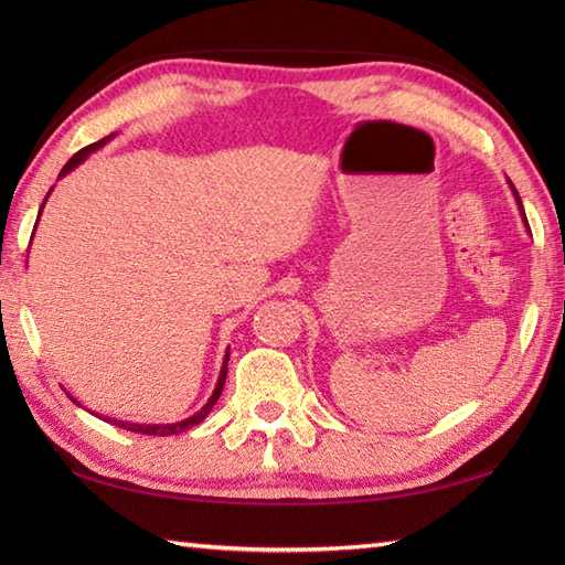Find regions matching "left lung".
<instances>
[{"label": "left lung", "mask_w": 565, "mask_h": 565, "mask_svg": "<svg viewBox=\"0 0 565 565\" xmlns=\"http://www.w3.org/2000/svg\"><path fill=\"white\" fill-rule=\"evenodd\" d=\"M510 182V179H508ZM510 186H512V194H514V201H518V206H520V213H522V218H524V225H530L526 223V215H524V206H522V199H520V194H518V189H514V184L510 182Z\"/></svg>", "instance_id": "1"}]
</instances>
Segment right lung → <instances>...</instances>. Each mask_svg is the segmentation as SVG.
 Here are the masks:
<instances>
[{"mask_svg": "<svg viewBox=\"0 0 565 565\" xmlns=\"http://www.w3.org/2000/svg\"><path fill=\"white\" fill-rule=\"evenodd\" d=\"M111 138H114V136H109V138H102V140H97V142H92V146L82 148L79 152L72 154V158L67 160V164L63 167V170H60V177H65L67 172L75 170V167H77L82 160H87V154H89V152L99 150V148H102V146H106V142H109ZM45 199H47V196H45ZM43 203H45V201H43ZM41 211H43V206H41ZM39 215H41V213H39ZM227 359H231V354L225 352V362H223V369H221V376H218V383H215V391H213V395L209 398V403L203 405L196 415H191V417L182 419V423H174V425H136V423H124V419H109V417H104V419H106V423L118 425V427H124V429H128V431H140V435H158V437H167V435H179V431H186L189 427H194V425L203 423V417H206V415L213 411L215 401L221 398L223 386H225V376H227ZM70 398H72V395H70ZM72 401H75V398H72ZM75 403H77V401H75Z\"/></svg>", "mask_w": 565, "mask_h": 565, "instance_id": "right-lung-1", "label": "right lung"}]
</instances>
